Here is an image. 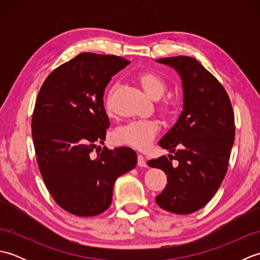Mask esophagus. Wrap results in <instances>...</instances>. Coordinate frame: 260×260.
<instances>
[{
    "label": "esophagus",
    "mask_w": 260,
    "mask_h": 260,
    "mask_svg": "<svg viewBox=\"0 0 260 260\" xmlns=\"http://www.w3.org/2000/svg\"><path fill=\"white\" fill-rule=\"evenodd\" d=\"M137 165L141 168H146L147 164H146V161H145V157L142 155V154H139L137 155Z\"/></svg>",
    "instance_id": "1"
}]
</instances>
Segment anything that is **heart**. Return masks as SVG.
<instances>
[{
	"mask_svg": "<svg viewBox=\"0 0 260 260\" xmlns=\"http://www.w3.org/2000/svg\"><path fill=\"white\" fill-rule=\"evenodd\" d=\"M140 82L148 96L157 99L163 96L167 90V84L161 76L152 71H145L140 75ZM109 109V105H106ZM158 132L156 121L151 119L132 120L129 123L119 126L113 134V139L118 144L133 146L139 150H144L151 144Z\"/></svg>",
	"mask_w": 260,
	"mask_h": 260,
	"instance_id": "heart-1",
	"label": "heart"
}]
</instances>
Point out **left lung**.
Returning <instances> with one entry per match:
<instances>
[{"label": "left lung", "mask_w": 260, "mask_h": 260, "mask_svg": "<svg viewBox=\"0 0 260 260\" xmlns=\"http://www.w3.org/2000/svg\"><path fill=\"white\" fill-rule=\"evenodd\" d=\"M179 74L183 89V109L158 145L167 156L148 161L164 171L168 184L155 198L159 208L189 214L203 208L218 191L228 169L235 140V117L222 85L197 59L185 56L157 59Z\"/></svg>", "instance_id": "8db88e82"}]
</instances>
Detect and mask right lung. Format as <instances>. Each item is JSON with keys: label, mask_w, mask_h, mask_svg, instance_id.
Returning a JSON list of instances; mask_svg holds the SVG:
<instances>
[{"label": "right lung", "mask_w": 260, "mask_h": 260, "mask_svg": "<svg viewBox=\"0 0 260 260\" xmlns=\"http://www.w3.org/2000/svg\"><path fill=\"white\" fill-rule=\"evenodd\" d=\"M128 60L80 53L54 69L43 82L32 115L37 162L49 192L66 211L92 217L109 208L115 181L136 167L129 147H104L109 127L104 92ZM102 150V148H101Z\"/></svg>", "instance_id": "1"}]
</instances>
